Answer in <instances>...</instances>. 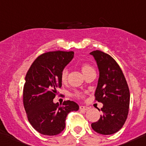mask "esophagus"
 I'll use <instances>...</instances> for the list:
<instances>
[{"mask_svg":"<svg viewBox=\"0 0 146 146\" xmlns=\"http://www.w3.org/2000/svg\"><path fill=\"white\" fill-rule=\"evenodd\" d=\"M89 107H86V106H80V110H83V111H87V110H89Z\"/></svg>","mask_w":146,"mask_h":146,"instance_id":"34e87169","label":"esophagus"}]
</instances>
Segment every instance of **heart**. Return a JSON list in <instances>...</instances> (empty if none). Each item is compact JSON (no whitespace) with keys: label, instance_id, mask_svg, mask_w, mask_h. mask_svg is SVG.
<instances>
[{"label":"heart","instance_id":"heart-1","mask_svg":"<svg viewBox=\"0 0 146 146\" xmlns=\"http://www.w3.org/2000/svg\"><path fill=\"white\" fill-rule=\"evenodd\" d=\"M80 68H81L82 73H83V75L85 76H86V75L89 74L91 72L95 71V70H94V68H92V66L89 64H87V63L82 64L81 66H80ZM68 75V70L67 68H64V70H62V72H61V80L63 83H65V82L67 81ZM75 96L77 97V98H80V97H81V95L79 93H76L75 94Z\"/></svg>","mask_w":146,"mask_h":146}]
</instances>
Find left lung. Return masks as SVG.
Listing matches in <instances>:
<instances>
[{
	"instance_id": "obj_1",
	"label": "left lung",
	"mask_w": 146,
	"mask_h": 146,
	"mask_svg": "<svg viewBox=\"0 0 146 146\" xmlns=\"http://www.w3.org/2000/svg\"><path fill=\"white\" fill-rule=\"evenodd\" d=\"M90 54L95 58L100 72L95 100L103 104L102 115L91 126L97 133L111 135L119 131L127 119L130 103L129 86L121 69L111 56L99 50Z\"/></svg>"
}]
</instances>
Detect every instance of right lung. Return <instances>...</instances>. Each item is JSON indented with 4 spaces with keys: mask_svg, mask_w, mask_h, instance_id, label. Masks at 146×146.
Here are the masks:
<instances>
[{
    "mask_svg": "<svg viewBox=\"0 0 146 146\" xmlns=\"http://www.w3.org/2000/svg\"><path fill=\"white\" fill-rule=\"evenodd\" d=\"M73 56V51L44 53L35 59L26 74L23 104L29 123L41 134L60 133L68 114L78 110V104L73 101H64L63 106L53 102L62 85L61 72Z\"/></svg>",
    "mask_w": 146,
    "mask_h": 146,
    "instance_id": "obj_1",
    "label": "right lung"
}]
</instances>
